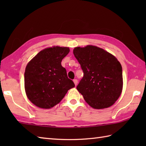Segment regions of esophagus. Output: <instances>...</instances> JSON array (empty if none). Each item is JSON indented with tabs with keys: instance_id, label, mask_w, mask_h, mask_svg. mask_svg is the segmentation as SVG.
Segmentation results:
<instances>
[{
	"instance_id": "obj_1",
	"label": "esophagus",
	"mask_w": 146,
	"mask_h": 146,
	"mask_svg": "<svg viewBox=\"0 0 146 146\" xmlns=\"http://www.w3.org/2000/svg\"><path fill=\"white\" fill-rule=\"evenodd\" d=\"M73 82H74V83H75V86H76L77 85V83H78V80H77L76 79L73 80Z\"/></svg>"
}]
</instances>
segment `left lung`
Here are the masks:
<instances>
[{
  "label": "left lung",
  "instance_id": "1",
  "mask_svg": "<svg viewBox=\"0 0 146 146\" xmlns=\"http://www.w3.org/2000/svg\"><path fill=\"white\" fill-rule=\"evenodd\" d=\"M73 54L84 74L76 88L86 103L95 109L111 106L122 90L120 62L104 49L92 45L74 48Z\"/></svg>",
  "mask_w": 146,
  "mask_h": 146
}]
</instances>
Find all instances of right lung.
Wrapping results in <instances>:
<instances>
[{
    "instance_id": "obj_1",
    "label": "right lung",
    "mask_w": 146,
    "mask_h": 146,
    "mask_svg": "<svg viewBox=\"0 0 146 146\" xmlns=\"http://www.w3.org/2000/svg\"><path fill=\"white\" fill-rule=\"evenodd\" d=\"M69 52L68 47L46 48L27 64L24 87L27 98L36 106L46 109L53 107L75 87L61 63Z\"/></svg>"
}]
</instances>
